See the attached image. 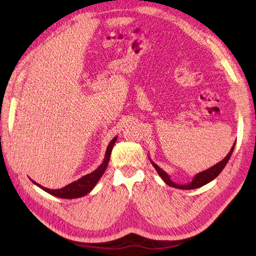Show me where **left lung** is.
Listing matches in <instances>:
<instances>
[{"label": "left lung", "mask_w": 256, "mask_h": 256, "mask_svg": "<svg viewBox=\"0 0 256 256\" xmlns=\"http://www.w3.org/2000/svg\"><path fill=\"white\" fill-rule=\"evenodd\" d=\"M235 144H236V142L234 143L233 146H232V148H230V152L226 154V157L224 158L222 161H220L219 164H214V166L205 170V171L196 174L194 177H193V180H192L190 182L184 184H180L174 182L171 180V178H170V176L168 175V173H166V172L164 171V170H162L161 168H159L150 157H148V158H150V162H152V164L154 166V168H156V171H157V173L159 174V176L162 178V180H164V182L166 184L171 186V187H174V188L182 189V190L196 189V188L202 187V186H204V184H208V182H210L212 180H214V178L222 172V170L224 168V166H226V164L228 162V160H230V156H232V154H233Z\"/></svg>", "instance_id": "left-lung-1"}]
</instances>
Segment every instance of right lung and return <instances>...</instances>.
I'll use <instances>...</instances> for the list:
<instances>
[{
  "mask_svg": "<svg viewBox=\"0 0 256 256\" xmlns=\"http://www.w3.org/2000/svg\"><path fill=\"white\" fill-rule=\"evenodd\" d=\"M116 138H118V136L113 138L110 144L108 145V148H106L102 164H100L94 172H92L88 175H84L83 177L80 178V180L65 186V187L62 189H48L46 187H42V184H37L36 182L32 180L33 184L38 186V187L42 189L44 191L48 192L49 194H52V196H58V198H78L86 196L88 193H90L92 189H94L98 180L102 178V176L106 172V166H108V164H109L112 148L114 146V143L116 142Z\"/></svg>",
  "mask_w": 256,
  "mask_h": 256,
  "instance_id": "obj_1",
  "label": "right lung"
}]
</instances>
